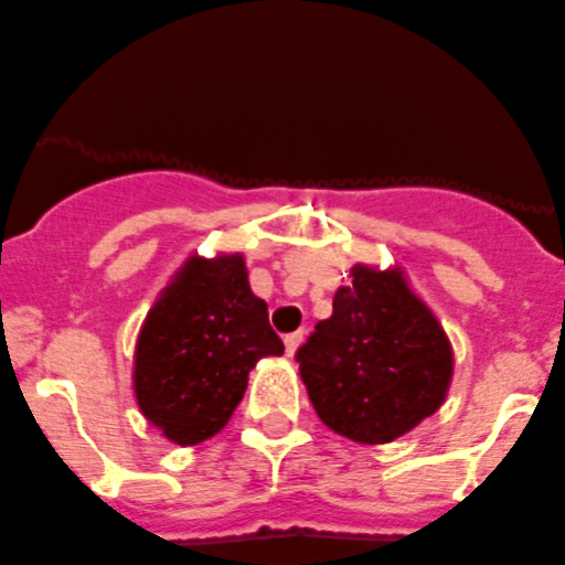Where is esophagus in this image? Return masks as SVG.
Here are the masks:
<instances>
[{
  "label": "esophagus",
  "instance_id": "obj_1",
  "mask_svg": "<svg viewBox=\"0 0 565 565\" xmlns=\"http://www.w3.org/2000/svg\"><path fill=\"white\" fill-rule=\"evenodd\" d=\"M303 331H292V334H287L284 337V345H287V354L289 356H295L298 354V348H300V342H303Z\"/></svg>",
  "mask_w": 565,
  "mask_h": 565
}]
</instances>
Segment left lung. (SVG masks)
<instances>
[{
    "mask_svg": "<svg viewBox=\"0 0 565 565\" xmlns=\"http://www.w3.org/2000/svg\"><path fill=\"white\" fill-rule=\"evenodd\" d=\"M300 379L318 418L376 446L435 415L449 393L455 351L402 267H351L334 312L298 348Z\"/></svg>",
    "mask_w": 565,
    "mask_h": 565,
    "instance_id": "obj_1",
    "label": "left lung"
}]
</instances>
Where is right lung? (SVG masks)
I'll list each match as a JSON object with an SVG mask.
<instances>
[{
    "label": "right lung",
    "mask_w": 565,
    "mask_h": 565,
    "mask_svg": "<svg viewBox=\"0 0 565 565\" xmlns=\"http://www.w3.org/2000/svg\"><path fill=\"white\" fill-rule=\"evenodd\" d=\"M281 354L267 303L247 281L245 256H189L141 323L136 404L167 440L198 446L228 424L256 362Z\"/></svg>",
    "instance_id": "add662e5"
}]
</instances>
